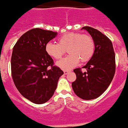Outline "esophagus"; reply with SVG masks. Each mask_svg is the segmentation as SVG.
I'll use <instances>...</instances> for the list:
<instances>
[{
    "label": "esophagus",
    "instance_id": "obj_1",
    "mask_svg": "<svg viewBox=\"0 0 128 128\" xmlns=\"http://www.w3.org/2000/svg\"><path fill=\"white\" fill-rule=\"evenodd\" d=\"M71 72V71L70 70H64V74H65V75H67V74H68L69 73Z\"/></svg>",
    "mask_w": 128,
    "mask_h": 128
}]
</instances>
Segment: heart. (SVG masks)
<instances>
[{"label":"heart","mask_w":128,"mask_h":128,"mask_svg":"<svg viewBox=\"0 0 128 128\" xmlns=\"http://www.w3.org/2000/svg\"><path fill=\"white\" fill-rule=\"evenodd\" d=\"M45 49L46 53L56 60L60 59L66 49L69 54L56 62V66L64 70H70L76 67L79 61L84 63L90 60L95 51V43L88 34L72 32L59 37L58 44L47 43Z\"/></svg>","instance_id":"heart-1"}]
</instances>
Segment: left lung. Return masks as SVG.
<instances>
[{
	"label": "left lung",
	"instance_id": "left-lung-1",
	"mask_svg": "<svg viewBox=\"0 0 128 128\" xmlns=\"http://www.w3.org/2000/svg\"><path fill=\"white\" fill-rule=\"evenodd\" d=\"M82 29L87 30L95 43V51L91 59L82 68H76V80L72 82L75 94L80 98L90 100L98 98L107 90L115 74V54L109 38L90 26Z\"/></svg>",
	"mask_w": 128,
	"mask_h": 128
}]
</instances>
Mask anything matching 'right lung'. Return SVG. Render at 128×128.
<instances>
[{
    "instance_id": "obj_1",
    "label": "right lung",
    "mask_w": 128,
    "mask_h": 128,
    "mask_svg": "<svg viewBox=\"0 0 128 128\" xmlns=\"http://www.w3.org/2000/svg\"><path fill=\"white\" fill-rule=\"evenodd\" d=\"M57 32L36 28L22 34L13 48L12 76L21 95L36 104L47 102L54 94L63 71L54 66L46 45Z\"/></svg>"
}]
</instances>
